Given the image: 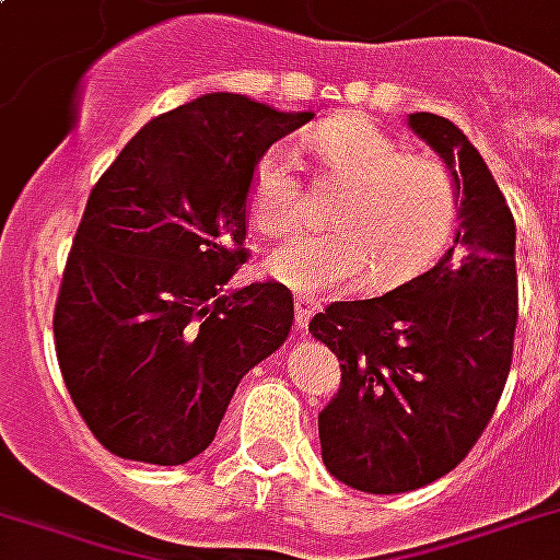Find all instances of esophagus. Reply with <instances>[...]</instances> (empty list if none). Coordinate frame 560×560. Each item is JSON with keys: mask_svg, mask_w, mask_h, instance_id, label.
Instances as JSON below:
<instances>
[{"mask_svg": "<svg viewBox=\"0 0 560 560\" xmlns=\"http://www.w3.org/2000/svg\"><path fill=\"white\" fill-rule=\"evenodd\" d=\"M293 308H296V328L299 331H305L311 317L317 314V302L311 296H305V293H299V296H293Z\"/></svg>", "mask_w": 560, "mask_h": 560, "instance_id": "1", "label": "esophagus"}]
</instances>
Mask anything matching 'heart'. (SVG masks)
Here are the masks:
<instances>
[{
    "mask_svg": "<svg viewBox=\"0 0 560 560\" xmlns=\"http://www.w3.org/2000/svg\"><path fill=\"white\" fill-rule=\"evenodd\" d=\"M323 176L343 190L328 217L331 234H308L272 249L264 261L290 290L335 293L370 272L375 288H396L429 270L450 243L458 194L434 158L405 155L394 138L361 119H328L308 138ZM296 152L272 147L255 166L252 225L288 234L299 223Z\"/></svg>",
    "mask_w": 560,
    "mask_h": 560,
    "instance_id": "obj_1",
    "label": "heart"
}]
</instances>
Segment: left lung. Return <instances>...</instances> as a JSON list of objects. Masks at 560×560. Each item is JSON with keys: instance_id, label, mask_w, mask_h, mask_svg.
Wrapping results in <instances>:
<instances>
[{"instance_id": "1", "label": "left lung", "mask_w": 560, "mask_h": 560, "mask_svg": "<svg viewBox=\"0 0 560 560\" xmlns=\"http://www.w3.org/2000/svg\"><path fill=\"white\" fill-rule=\"evenodd\" d=\"M408 128L455 182L452 246L429 272L335 302L308 326L343 370L319 413L323 464L382 497L425 488L467 458L505 390L517 328V229L497 178L450 119L417 110Z\"/></svg>"}]
</instances>
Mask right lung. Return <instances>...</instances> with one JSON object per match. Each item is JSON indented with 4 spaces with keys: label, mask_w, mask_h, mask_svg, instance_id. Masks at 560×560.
Returning <instances> with one entry per match:
<instances>
[{
    "label": "right lung",
    "mask_w": 560,
    "mask_h": 560,
    "mask_svg": "<svg viewBox=\"0 0 560 560\" xmlns=\"http://www.w3.org/2000/svg\"><path fill=\"white\" fill-rule=\"evenodd\" d=\"M311 119L205 93L140 128L91 190L55 352L72 405L119 458L178 467L202 455L243 375L288 340L284 284H225L246 261L255 166Z\"/></svg>",
    "instance_id": "right-lung-1"
}]
</instances>
